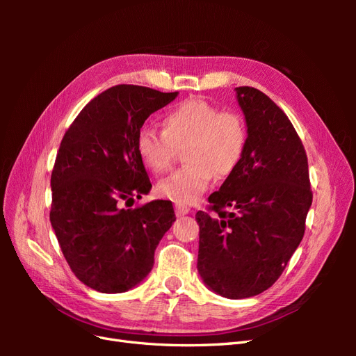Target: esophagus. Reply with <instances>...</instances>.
<instances>
[{"mask_svg": "<svg viewBox=\"0 0 356 356\" xmlns=\"http://www.w3.org/2000/svg\"><path fill=\"white\" fill-rule=\"evenodd\" d=\"M190 212V208L187 204H182V203H175V213L177 217H182V215H186Z\"/></svg>", "mask_w": 356, "mask_h": 356, "instance_id": "esophagus-1", "label": "esophagus"}]
</instances>
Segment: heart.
I'll use <instances>...</instances> for the list:
<instances>
[{"instance_id":"b5f03b06","label":"heart","mask_w":356,"mask_h":356,"mask_svg":"<svg viewBox=\"0 0 356 356\" xmlns=\"http://www.w3.org/2000/svg\"><path fill=\"white\" fill-rule=\"evenodd\" d=\"M248 139L241 113L220 110L200 98L177 105L163 117V131L143 126L136 152L154 174H165L184 149L187 165L159 182L157 190L177 203H193L211 186L213 177L227 178L239 166Z\"/></svg>"}]
</instances>
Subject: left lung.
I'll return each instance as SVG.
<instances>
[{
  "instance_id": "left-lung-1",
  "label": "left lung",
  "mask_w": 356,
  "mask_h": 356,
  "mask_svg": "<svg viewBox=\"0 0 356 356\" xmlns=\"http://www.w3.org/2000/svg\"><path fill=\"white\" fill-rule=\"evenodd\" d=\"M248 139L239 166L199 211L197 270L215 293L248 298L270 288L305 236L307 156L286 114L254 88H236Z\"/></svg>"
}]
</instances>
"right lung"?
Returning <instances> with one entry per match:
<instances>
[{"mask_svg":"<svg viewBox=\"0 0 356 356\" xmlns=\"http://www.w3.org/2000/svg\"><path fill=\"white\" fill-rule=\"evenodd\" d=\"M177 95L114 86L86 105L62 138L50 222L72 273L99 293H124L141 282L175 221L169 200L131 207L152 188L136 152L139 129Z\"/></svg>","mask_w":356,"mask_h":356,"instance_id":"obj_1","label":"right lung"}]
</instances>
